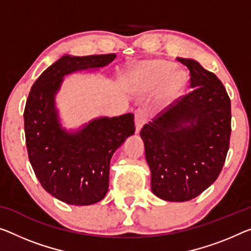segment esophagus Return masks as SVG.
Listing matches in <instances>:
<instances>
[{"label":"esophagus","instance_id":"1","mask_svg":"<svg viewBox=\"0 0 251 251\" xmlns=\"http://www.w3.org/2000/svg\"><path fill=\"white\" fill-rule=\"evenodd\" d=\"M147 121V113L145 110L138 109L134 111V122H136V131L139 132L141 129V126L145 125Z\"/></svg>","mask_w":251,"mask_h":251}]
</instances>
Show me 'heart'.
I'll use <instances>...</instances> for the list:
<instances>
[{"instance_id":"heart-1","label":"heart","mask_w":251,"mask_h":251,"mask_svg":"<svg viewBox=\"0 0 251 251\" xmlns=\"http://www.w3.org/2000/svg\"><path fill=\"white\" fill-rule=\"evenodd\" d=\"M173 64L166 60H149L141 63L134 69V80L145 88H151L163 83L166 98H174L186 83L184 72L173 71Z\"/></svg>"}]
</instances>
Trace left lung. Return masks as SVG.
I'll use <instances>...</instances> for the list:
<instances>
[{
    "label": "left lung",
    "mask_w": 251,
    "mask_h": 251,
    "mask_svg": "<svg viewBox=\"0 0 251 251\" xmlns=\"http://www.w3.org/2000/svg\"><path fill=\"white\" fill-rule=\"evenodd\" d=\"M190 93L177 98L142 126L151 190L158 198L185 202L215 182L230 145L231 103L217 76L193 59ZM190 123V125L187 123Z\"/></svg>",
    "instance_id": "1"
}]
</instances>
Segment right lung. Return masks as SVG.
Instances as JSON below:
<instances>
[{
  "label": "right lung",
  "mask_w": 251,
  "mask_h": 251,
  "mask_svg": "<svg viewBox=\"0 0 251 251\" xmlns=\"http://www.w3.org/2000/svg\"><path fill=\"white\" fill-rule=\"evenodd\" d=\"M115 53L64 56L33 83L25 107L29 160L41 186L73 205H90L105 196L112 155L134 133L133 114L93 120L76 133L61 129L55 109L56 92L69 73L103 67Z\"/></svg>",
  "instance_id": "obj_1"
}]
</instances>
